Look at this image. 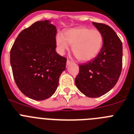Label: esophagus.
I'll return each instance as SVG.
<instances>
[{"label": "esophagus", "mask_w": 134, "mask_h": 134, "mask_svg": "<svg viewBox=\"0 0 134 134\" xmlns=\"http://www.w3.org/2000/svg\"><path fill=\"white\" fill-rule=\"evenodd\" d=\"M72 63V61H71V60H69V59H67V65H71V64Z\"/></svg>", "instance_id": "34e87169"}]
</instances>
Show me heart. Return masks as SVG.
<instances>
[{"mask_svg":"<svg viewBox=\"0 0 134 134\" xmlns=\"http://www.w3.org/2000/svg\"><path fill=\"white\" fill-rule=\"evenodd\" d=\"M56 44L59 54H63L71 46L72 52L80 61H88L96 57L103 46V36L100 32L88 27H76L67 30L64 35L58 34Z\"/></svg>","mask_w":134,"mask_h":134,"instance_id":"1","label":"heart"}]
</instances>
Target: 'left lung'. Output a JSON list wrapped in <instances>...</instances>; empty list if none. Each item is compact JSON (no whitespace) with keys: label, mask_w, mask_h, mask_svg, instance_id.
I'll return each mask as SVG.
<instances>
[{"label":"left lung","mask_w":134,"mask_h":134,"mask_svg":"<svg viewBox=\"0 0 134 134\" xmlns=\"http://www.w3.org/2000/svg\"><path fill=\"white\" fill-rule=\"evenodd\" d=\"M103 36V46L95 59L79 65L75 79L77 88L90 98H98L109 92L117 83L122 68L123 46L110 27L92 22Z\"/></svg>","instance_id":"obj_1"}]
</instances>
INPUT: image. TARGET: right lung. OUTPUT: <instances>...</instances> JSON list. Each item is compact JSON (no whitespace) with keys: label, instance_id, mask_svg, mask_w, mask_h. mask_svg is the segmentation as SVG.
I'll return each instance as SVG.
<instances>
[{"label":"right lung","instance_id":"obj_1","mask_svg":"<svg viewBox=\"0 0 134 134\" xmlns=\"http://www.w3.org/2000/svg\"><path fill=\"white\" fill-rule=\"evenodd\" d=\"M57 27L39 21L18 35L10 53L14 80L24 94L35 100L54 94L65 70L66 58L57 53Z\"/></svg>","mask_w":134,"mask_h":134}]
</instances>
